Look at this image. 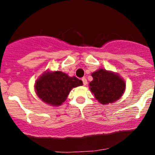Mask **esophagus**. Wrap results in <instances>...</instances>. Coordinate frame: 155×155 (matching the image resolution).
Returning a JSON list of instances; mask_svg holds the SVG:
<instances>
[{
  "mask_svg": "<svg viewBox=\"0 0 155 155\" xmlns=\"http://www.w3.org/2000/svg\"><path fill=\"white\" fill-rule=\"evenodd\" d=\"M82 81H83V84H84V85H86V84H87V79H86L85 78H82Z\"/></svg>",
  "mask_w": 155,
  "mask_h": 155,
  "instance_id": "1",
  "label": "esophagus"
}]
</instances>
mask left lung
Masks as SVG:
<instances>
[{"instance_id": "1", "label": "left lung", "mask_w": 155, "mask_h": 155, "mask_svg": "<svg viewBox=\"0 0 155 155\" xmlns=\"http://www.w3.org/2000/svg\"><path fill=\"white\" fill-rule=\"evenodd\" d=\"M91 76L93 80L89 83V89L102 105L116 102L125 92V81L116 72L101 68Z\"/></svg>"}]
</instances>
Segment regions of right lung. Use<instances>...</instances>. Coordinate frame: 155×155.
<instances>
[{"instance_id": "right-lung-1", "label": "right lung", "mask_w": 155, "mask_h": 155, "mask_svg": "<svg viewBox=\"0 0 155 155\" xmlns=\"http://www.w3.org/2000/svg\"><path fill=\"white\" fill-rule=\"evenodd\" d=\"M83 85L81 80L70 77L62 71L48 70L36 79L35 91L42 102L52 106H60L72 88Z\"/></svg>"}]
</instances>
